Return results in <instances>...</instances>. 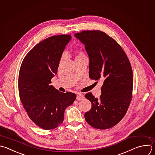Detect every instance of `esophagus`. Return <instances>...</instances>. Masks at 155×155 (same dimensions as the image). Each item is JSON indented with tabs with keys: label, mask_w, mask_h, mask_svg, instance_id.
Instances as JSON below:
<instances>
[{
	"label": "esophagus",
	"mask_w": 155,
	"mask_h": 155,
	"mask_svg": "<svg viewBox=\"0 0 155 155\" xmlns=\"http://www.w3.org/2000/svg\"><path fill=\"white\" fill-rule=\"evenodd\" d=\"M84 95L81 94H78L77 95V100H81L84 98Z\"/></svg>",
	"instance_id": "1"
}]
</instances>
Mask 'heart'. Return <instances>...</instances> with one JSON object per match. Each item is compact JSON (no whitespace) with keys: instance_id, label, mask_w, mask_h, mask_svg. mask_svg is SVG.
<instances>
[{"instance_id":"1","label":"heart","mask_w":155,"mask_h":155,"mask_svg":"<svg viewBox=\"0 0 155 155\" xmlns=\"http://www.w3.org/2000/svg\"><path fill=\"white\" fill-rule=\"evenodd\" d=\"M85 55H84V54L82 52L81 50H77L76 51V57H75V59L78 58H80L82 57H84Z\"/></svg>"}]
</instances>
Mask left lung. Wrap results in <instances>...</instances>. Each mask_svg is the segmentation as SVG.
I'll list each match as a JSON object with an SVG mask.
<instances>
[{"instance_id":"1","label":"left lung","mask_w":155,"mask_h":155,"mask_svg":"<svg viewBox=\"0 0 155 155\" xmlns=\"http://www.w3.org/2000/svg\"><path fill=\"white\" fill-rule=\"evenodd\" d=\"M85 46L89 58V78L104 80L100 99L91 92L85 97L92 104L84 114L86 121L100 130L110 128L125 116L132 98L133 71L120 45L100 30H85L75 34Z\"/></svg>"}]
</instances>
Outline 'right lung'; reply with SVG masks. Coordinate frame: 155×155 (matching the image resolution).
Here are the masks:
<instances>
[{
    "mask_svg": "<svg viewBox=\"0 0 155 155\" xmlns=\"http://www.w3.org/2000/svg\"><path fill=\"white\" fill-rule=\"evenodd\" d=\"M70 35L49 37L36 45L21 66L18 87L23 107L30 119L44 130L58 127L64 120L66 108L76 99L72 92L63 93L50 85Z\"/></svg>",
    "mask_w": 155,
    "mask_h": 155,
    "instance_id": "1",
    "label": "right lung"
}]
</instances>
